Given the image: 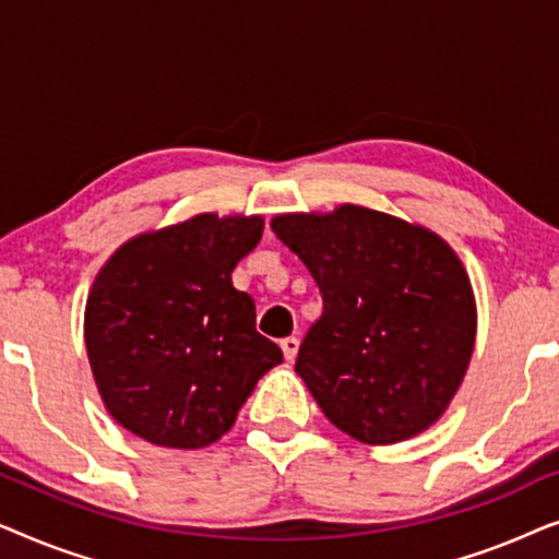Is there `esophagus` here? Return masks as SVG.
Instances as JSON below:
<instances>
[{
	"mask_svg": "<svg viewBox=\"0 0 559 559\" xmlns=\"http://www.w3.org/2000/svg\"><path fill=\"white\" fill-rule=\"evenodd\" d=\"M280 346H282V354H285L287 361H295L297 348H300V341H297L295 335H289V338H282L280 341Z\"/></svg>",
	"mask_w": 559,
	"mask_h": 559,
	"instance_id": "obj_1",
	"label": "esophagus"
}]
</instances>
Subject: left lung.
<instances>
[{
	"label": "left lung",
	"mask_w": 559,
	"mask_h": 559,
	"mask_svg": "<svg viewBox=\"0 0 559 559\" xmlns=\"http://www.w3.org/2000/svg\"><path fill=\"white\" fill-rule=\"evenodd\" d=\"M272 231L323 295L295 371L323 415L358 442L392 445L438 423L476 346V297L430 228L343 203L280 213Z\"/></svg>",
	"instance_id": "left-lung-1"
}]
</instances>
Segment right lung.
<instances>
[{
  "label": "right lung",
  "mask_w": 559,
  "mask_h": 559,
  "mask_svg": "<svg viewBox=\"0 0 559 559\" xmlns=\"http://www.w3.org/2000/svg\"><path fill=\"white\" fill-rule=\"evenodd\" d=\"M262 216L198 213L136 234L98 270L83 338L102 402L136 438L198 450L231 430L272 366L277 343L231 282L257 247Z\"/></svg>",
  "instance_id": "1"
}]
</instances>
